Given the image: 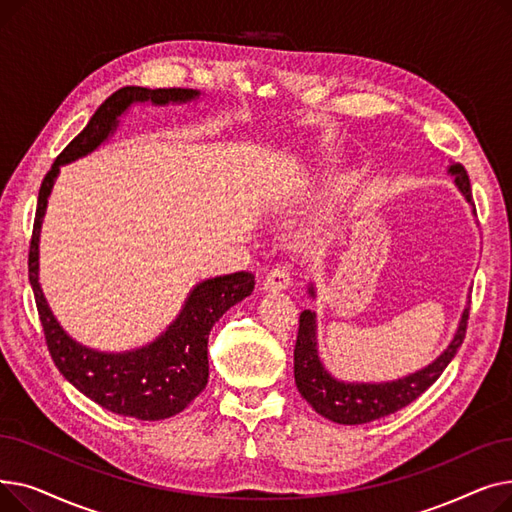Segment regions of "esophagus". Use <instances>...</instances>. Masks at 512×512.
<instances>
[{"mask_svg": "<svg viewBox=\"0 0 512 512\" xmlns=\"http://www.w3.org/2000/svg\"><path fill=\"white\" fill-rule=\"evenodd\" d=\"M290 286V274L284 265H276L274 270L267 272L265 280H263V290L265 292H278V290H286Z\"/></svg>", "mask_w": 512, "mask_h": 512, "instance_id": "obj_1", "label": "esophagus"}]
</instances>
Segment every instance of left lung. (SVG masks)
<instances>
[{
	"label": "left lung",
	"instance_id": "8db88e82",
	"mask_svg": "<svg viewBox=\"0 0 512 512\" xmlns=\"http://www.w3.org/2000/svg\"><path fill=\"white\" fill-rule=\"evenodd\" d=\"M448 174L454 176V184L459 186V191L465 195L467 203L473 205L471 182L465 168L461 164H452L448 168ZM309 294L315 297L313 284L309 286ZM469 303L461 315L454 338L450 340V344L444 348V353L436 361H432L427 367L415 373L405 375V378H398L394 382H380V384L340 382L332 378V373L326 371L324 363L319 361V355H317L315 311L305 309L299 317V336H297V346H294V382H297L301 396L321 417L342 425L369 423L411 405L415 398H419L440 378L442 371L448 367L456 351L461 348L467 332Z\"/></svg>",
	"mask_w": 512,
	"mask_h": 512
}]
</instances>
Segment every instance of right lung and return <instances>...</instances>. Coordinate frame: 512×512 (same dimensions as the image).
<instances>
[{"label": "right lung", "instance_id": "1", "mask_svg": "<svg viewBox=\"0 0 512 512\" xmlns=\"http://www.w3.org/2000/svg\"><path fill=\"white\" fill-rule=\"evenodd\" d=\"M193 89L124 87L107 97L70 145L45 174L35 213L29 249V280L35 292L49 355L64 378L103 409L141 421L168 419L184 411L203 392L209 378L207 340L215 321L255 288L251 272H236L199 282L168 330L151 344L126 353H101L72 340L53 317L39 284V234L47 199L60 166L95 151L118 126V118L132 103H186L197 99Z\"/></svg>", "mask_w": 512, "mask_h": 512}]
</instances>
